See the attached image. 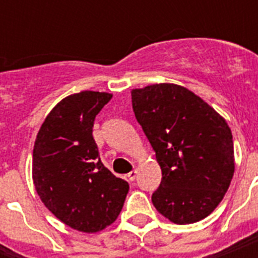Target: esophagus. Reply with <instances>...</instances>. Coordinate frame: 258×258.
<instances>
[{
  "label": "esophagus",
  "instance_id": "obj_1",
  "mask_svg": "<svg viewBox=\"0 0 258 258\" xmlns=\"http://www.w3.org/2000/svg\"><path fill=\"white\" fill-rule=\"evenodd\" d=\"M137 174H138L137 170H133V171L127 174V178H128V180H131V182H133V180H135V178H137Z\"/></svg>",
  "mask_w": 258,
  "mask_h": 258
}]
</instances>
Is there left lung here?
Returning <instances> with one entry per match:
<instances>
[{
    "instance_id": "obj_1",
    "label": "left lung",
    "mask_w": 258,
    "mask_h": 258,
    "mask_svg": "<svg viewBox=\"0 0 258 258\" xmlns=\"http://www.w3.org/2000/svg\"><path fill=\"white\" fill-rule=\"evenodd\" d=\"M131 99L162 170L151 197L155 209L174 224L206 218L222 201L234 172L228 123L196 93L175 84L133 89Z\"/></svg>"
}]
</instances>
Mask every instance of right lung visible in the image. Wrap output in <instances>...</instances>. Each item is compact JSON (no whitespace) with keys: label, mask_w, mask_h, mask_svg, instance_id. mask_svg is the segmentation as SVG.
Here are the masks:
<instances>
[{"label":"right lung","mask_w":258,"mask_h":258,"mask_svg":"<svg viewBox=\"0 0 258 258\" xmlns=\"http://www.w3.org/2000/svg\"><path fill=\"white\" fill-rule=\"evenodd\" d=\"M112 95L83 91L62 99L38 131L33 149V182L52 214L72 229L103 230L116 220L128 183L100 161L93 121Z\"/></svg>","instance_id":"right-lung-1"}]
</instances>
